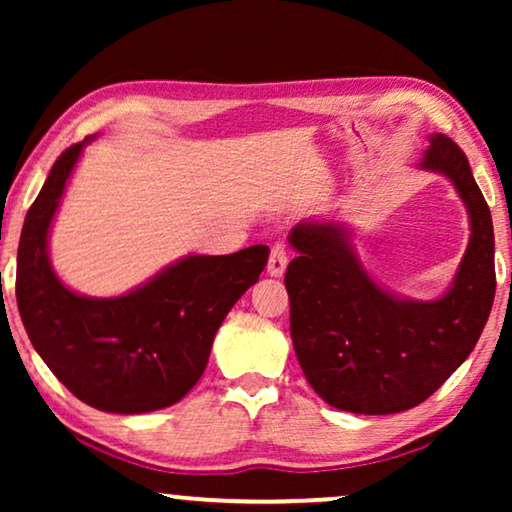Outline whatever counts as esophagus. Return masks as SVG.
<instances>
[{"mask_svg":"<svg viewBox=\"0 0 512 512\" xmlns=\"http://www.w3.org/2000/svg\"><path fill=\"white\" fill-rule=\"evenodd\" d=\"M287 264H289V257H287V248H284L282 241H277V244L271 246V255H268V266L266 271L271 273L273 277H282L284 271H287Z\"/></svg>","mask_w":512,"mask_h":512,"instance_id":"34e87169","label":"esophagus"}]
</instances>
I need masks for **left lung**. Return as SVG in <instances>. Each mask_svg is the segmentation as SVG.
Returning a JSON list of instances; mask_svg holds the SVG:
<instances>
[{
	"instance_id": "8db88e82",
	"label": "left lung",
	"mask_w": 512,
	"mask_h": 512,
	"mask_svg": "<svg viewBox=\"0 0 512 512\" xmlns=\"http://www.w3.org/2000/svg\"><path fill=\"white\" fill-rule=\"evenodd\" d=\"M420 169L443 173L470 214V244L438 300L381 289L361 266L348 228L302 221L284 275L291 341L311 388L334 409L388 415L422 404L470 357L495 300V232L470 162L443 133L429 137Z\"/></svg>"
}]
</instances>
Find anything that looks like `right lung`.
<instances>
[{"instance_id":"right-lung-1","label":"right lung","mask_w":512,"mask_h":512,"mask_svg":"<svg viewBox=\"0 0 512 512\" xmlns=\"http://www.w3.org/2000/svg\"><path fill=\"white\" fill-rule=\"evenodd\" d=\"M92 140L60 153L27 212L17 248V309L33 348L81 402L121 415L158 411L201 379L216 329L259 280L268 248L183 257L119 298L67 289L49 262V228Z\"/></svg>"}]
</instances>
